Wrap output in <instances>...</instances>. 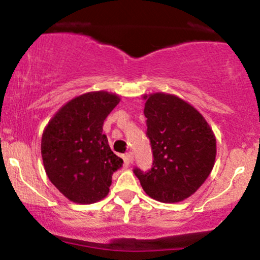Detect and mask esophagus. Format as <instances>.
I'll return each mask as SVG.
<instances>
[{
    "instance_id": "1",
    "label": "esophagus",
    "mask_w": 260,
    "mask_h": 260,
    "mask_svg": "<svg viewBox=\"0 0 260 260\" xmlns=\"http://www.w3.org/2000/svg\"><path fill=\"white\" fill-rule=\"evenodd\" d=\"M125 159H127V161L129 162V164H132L133 160H135V156H133V153L132 152H128L125 154Z\"/></svg>"
}]
</instances>
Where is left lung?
Listing matches in <instances>:
<instances>
[{"label": "left lung", "mask_w": 260, "mask_h": 260, "mask_svg": "<svg viewBox=\"0 0 260 260\" xmlns=\"http://www.w3.org/2000/svg\"><path fill=\"white\" fill-rule=\"evenodd\" d=\"M147 100V137L153 165L133 173L156 201L173 204L187 199L209 178L216 159V138L196 108L170 93L156 92Z\"/></svg>", "instance_id": "obj_1"}]
</instances>
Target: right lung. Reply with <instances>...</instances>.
Returning <instances> with one entry per match:
<instances>
[{"mask_svg":"<svg viewBox=\"0 0 260 260\" xmlns=\"http://www.w3.org/2000/svg\"><path fill=\"white\" fill-rule=\"evenodd\" d=\"M119 100L106 91L80 95L64 105L43 132L45 173L70 201L93 204L106 198L112 174L123 164L102 133L105 119Z\"/></svg>","mask_w":260,"mask_h":260,"instance_id":"obj_1","label":"right lung"}]
</instances>
